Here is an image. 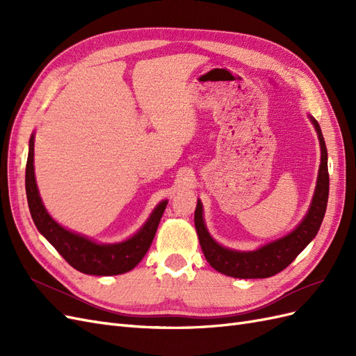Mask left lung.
Listing matches in <instances>:
<instances>
[{"mask_svg": "<svg viewBox=\"0 0 356 356\" xmlns=\"http://www.w3.org/2000/svg\"><path fill=\"white\" fill-rule=\"evenodd\" d=\"M314 123L321 144V165L318 172V181L314 199H312L310 208L297 227L288 233L284 238L275 242L267 243L255 251H234L224 248L215 242L207 230L203 221L202 202L197 200L195 212V225L199 236V242L207 261L215 270L232 277L239 279H261L270 277L282 272L285 267L296 260V257L305 250L310 241L318 234V230L324 220L330 177H328V154L324 136H322L321 127L314 117H310Z\"/></svg>", "mask_w": 356, "mask_h": 356, "instance_id": "left-lung-1", "label": "left lung"}]
</instances>
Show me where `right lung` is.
Returning <instances> with one entry per match:
<instances>
[{"label":"right lung","mask_w":356,"mask_h":356,"mask_svg":"<svg viewBox=\"0 0 356 356\" xmlns=\"http://www.w3.org/2000/svg\"><path fill=\"white\" fill-rule=\"evenodd\" d=\"M25 187L31 217L35 227L55 246V250L65 258L75 270L86 275L111 276L126 273L143 260L157 232L161 215L168 200L160 202L147 222L131 239L120 243H96L81 234L63 229L46 211L38 195L34 174V135L29 139V153L25 172Z\"/></svg>","instance_id":"right-lung-1"}]
</instances>
